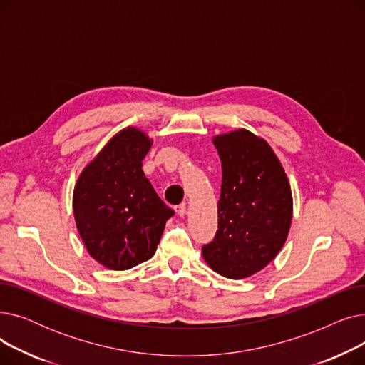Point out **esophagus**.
<instances>
[{"instance_id": "1", "label": "esophagus", "mask_w": 365, "mask_h": 365, "mask_svg": "<svg viewBox=\"0 0 365 365\" xmlns=\"http://www.w3.org/2000/svg\"><path fill=\"white\" fill-rule=\"evenodd\" d=\"M175 212H176L179 216H185V215H186V204L182 202V204L176 205V207H175Z\"/></svg>"}]
</instances>
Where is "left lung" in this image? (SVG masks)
<instances>
[{"label": "left lung", "mask_w": 365, "mask_h": 365, "mask_svg": "<svg viewBox=\"0 0 365 365\" xmlns=\"http://www.w3.org/2000/svg\"><path fill=\"white\" fill-rule=\"evenodd\" d=\"M222 161L219 225L202 257L226 278H247L272 262L290 231L293 197L289 179L263 139L247 130L216 136Z\"/></svg>", "instance_id": "8db88e82"}]
</instances>
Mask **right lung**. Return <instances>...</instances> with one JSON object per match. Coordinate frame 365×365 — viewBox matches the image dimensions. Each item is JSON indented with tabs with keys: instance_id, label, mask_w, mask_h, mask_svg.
Returning <instances> with one entry per match:
<instances>
[{
	"instance_id": "obj_1",
	"label": "right lung",
	"mask_w": 365,
	"mask_h": 365,
	"mask_svg": "<svg viewBox=\"0 0 365 365\" xmlns=\"http://www.w3.org/2000/svg\"><path fill=\"white\" fill-rule=\"evenodd\" d=\"M150 145L143 131L121 130L83 170L73 189V216L87 252L113 271L149 260L175 215L142 170Z\"/></svg>"
}]
</instances>
